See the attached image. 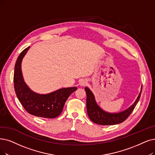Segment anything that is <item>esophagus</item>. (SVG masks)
<instances>
[{"label": "esophagus", "instance_id": "obj_1", "mask_svg": "<svg viewBox=\"0 0 155 155\" xmlns=\"http://www.w3.org/2000/svg\"><path fill=\"white\" fill-rule=\"evenodd\" d=\"M86 83H87V81H86V80L82 79V80H81V81H80L79 84H80V85H81V86H84L86 84Z\"/></svg>", "mask_w": 155, "mask_h": 155}]
</instances>
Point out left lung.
Returning <instances> with one entry per match:
<instances>
[{
	"label": "left lung",
	"mask_w": 155,
	"mask_h": 155,
	"mask_svg": "<svg viewBox=\"0 0 155 155\" xmlns=\"http://www.w3.org/2000/svg\"><path fill=\"white\" fill-rule=\"evenodd\" d=\"M142 88L140 94L132 106L126 110L117 113H110L102 109L95 101V97L91 91L85 87L86 94V110L90 119L96 124L101 125H113L124 121L132 113L140 97Z\"/></svg>",
	"instance_id": "left-lung-1"
}]
</instances>
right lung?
Returning a JSON list of instances; mask_svg holds the SVG:
<instances>
[{"label":"right lung","instance_id":"right-lung-1","mask_svg":"<svg viewBox=\"0 0 155 155\" xmlns=\"http://www.w3.org/2000/svg\"><path fill=\"white\" fill-rule=\"evenodd\" d=\"M30 47L18 56L15 67L14 86L18 100L27 112L35 116L54 118L62 112L64 104L76 87L61 88L48 94H39L31 90L25 83L21 72V61Z\"/></svg>","mask_w":155,"mask_h":155}]
</instances>
